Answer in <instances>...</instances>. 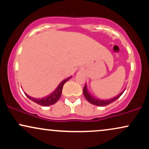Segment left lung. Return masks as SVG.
<instances>
[{
  "label": "left lung",
  "mask_w": 149,
  "mask_h": 149,
  "mask_svg": "<svg viewBox=\"0 0 149 149\" xmlns=\"http://www.w3.org/2000/svg\"><path fill=\"white\" fill-rule=\"evenodd\" d=\"M124 91L125 90H123V91L121 92L120 94H119L118 96H116L115 97H113V98L110 99V100H99V99L93 97L91 95H90V93L88 92V90H87L86 85H85L84 88H83V95H84L85 99H86L90 103H91L92 104H94V105L99 106V107H104V106H107L109 105V104H111L112 102H115L116 100H118V99L119 97L123 95V93Z\"/></svg>",
  "instance_id": "1"
}]
</instances>
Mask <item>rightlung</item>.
I'll return each instance as SVG.
<instances>
[{
    "label": "right lung",
    "mask_w": 149,
    "mask_h": 149,
    "mask_svg": "<svg viewBox=\"0 0 149 149\" xmlns=\"http://www.w3.org/2000/svg\"><path fill=\"white\" fill-rule=\"evenodd\" d=\"M70 78H66V79H65L63 80V81H61L60 84L58 85V87L55 89V90H54V92H52V93H51L49 95H48V96L43 97V98L36 99L29 96V95H27L26 94H25V95L29 99H30L31 100L33 101V102H35V103L39 104V105L43 106V107H48V106L52 105V104H55L56 102L59 100V98H60L61 95V92H62L63 86H64L65 83Z\"/></svg>",
    "instance_id": "right-lung-1"
}]
</instances>
